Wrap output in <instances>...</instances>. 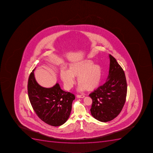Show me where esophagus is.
Returning <instances> with one entry per match:
<instances>
[{
	"mask_svg": "<svg viewBox=\"0 0 153 153\" xmlns=\"http://www.w3.org/2000/svg\"><path fill=\"white\" fill-rule=\"evenodd\" d=\"M76 97L78 98H83L85 97V95L81 94V95H77Z\"/></svg>",
	"mask_w": 153,
	"mask_h": 153,
	"instance_id": "34e87169",
	"label": "esophagus"
}]
</instances>
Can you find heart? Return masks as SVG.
Returning <instances> with one entry per match:
<instances>
[{
	"mask_svg": "<svg viewBox=\"0 0 153 153\" xmlns=\"http://www.w3.org/2000/svg\"><path fill=\"white\" fill-rule=\"evenodd\" d=\"M60 75L67 90H70L75 84V77H77L80 91L86 89L88 91H92L98 87L101 81L100 66L89 59L70 63L67 71L62 70Z\"/></svg>",
	"mask_w": 153,
	"mask_h": 153,
	"instance_id": "b5f03b06",
	"label": "heart"
}]
</instances>
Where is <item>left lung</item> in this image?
I'll use <instances>...</instances> for the list:
<instances>
[{"mask_svg":"<svg viewBox=\"0 0 153 153\" xmlns=\"http://www.w3.org/2000/svg\"><path fill=\"white\" fill-rule=\"evenodd\" d=\"M109 74L107 81L90 94L93 100L91 115L100 122H107L119 114L125 105L127 83L125 72L111 54Z\"/></svg>","mask_w":153,"mask_h":153,"instance_id":"left-lung-1","label":"left lung"}]
</instances>
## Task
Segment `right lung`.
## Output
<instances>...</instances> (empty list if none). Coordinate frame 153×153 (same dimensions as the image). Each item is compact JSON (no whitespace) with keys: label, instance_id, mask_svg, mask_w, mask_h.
Masks as SVG:
<instances>
[{"label":"right lung","instance_id":"add662e5","mask_svg":"<svg viewBox=\"0 0 153 153\" xmlns=\"http://www.w3.org/2000/svg\"><path fill=\"white\" fill-rule=\"evenodd\" d=\"M35 69L30 74L27 83L28 98L33 109L48 125H63L69 117L75 95L62 90L58 83L49 88L40 86L35 78Z\"/></svg>","mask_w":153,"mask_h":153}]
</instances>
